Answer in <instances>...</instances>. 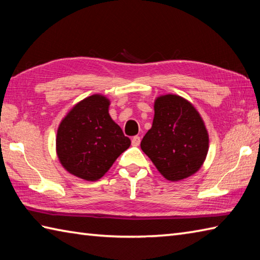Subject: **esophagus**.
<instances>
[{"label":"esophagus","instance_id":"obj_1","mask_svg":"<svg viewBox=\"0 0 260 260\" xmlns=\"http://www.w3.org/2000/svg\"><path fill=\"white\" fill-rule=\"evenodd\" d=\"M132 144L134 146H139L141 144V137L140 136H134L133 139H132Z\"/></svg>","mask_w":260,"mask_h":260}]
</instances>
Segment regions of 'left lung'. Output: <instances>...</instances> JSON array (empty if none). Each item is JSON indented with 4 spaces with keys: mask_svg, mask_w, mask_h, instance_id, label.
Returning a JSON list of instances; mask_svg holds the SVG:
<instances>
[{
    "mask_svg": "<svg viewBox=\"0 0 260 260\" xmlns=\"http://www.w3.org/2000/svg\"><path fill=\"white\" fill-rule=\"evenodd\" d=\"M152 128L141 148L165 179L179 181L196 173L207 156L209 137L200 115L184 98L158 97Z\"/></svg>",
    "mask_w": 260,
    "mask_h": 260,
    "instance_id": "left-lung-1",
    "label": "left lung"
}]
</instances>
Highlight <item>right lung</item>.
Returning <instances> with one entry per match:
<instances>
[{
  "instance_id": "add662e5",
  "label": "right lung",
  "mask_w": 260,
  "mask_h": 260,
  "mask_svg": "<svg viewBox=\"0 0 260 260\" xmlns=\"http://www.w3.org/2000/svg\"><path fill=\"white\" fill-rule=\"evenodd\" d=\"M109 102L92 95L70 110L57 133V154L63 168L80 179L96 181L131 145L108 114Z\"/></svg>"
}]
</instances>
